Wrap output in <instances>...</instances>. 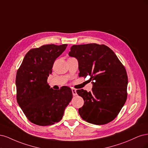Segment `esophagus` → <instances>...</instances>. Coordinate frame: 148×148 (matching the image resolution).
Masks as SVG:
<instances>
[{
  "label": "esophagus",
  "instance_id": "obj_1",
  "mask_svg": "<svg viewBox=\"0 0 148 148\" xmlns=\"http://www.w3.org/2000/svg\"><path fill=\"white\" fill-rule=\"evenodd\" d=\"M72 93L73 96H75V95H77V92H76V90L74 88H72Z\"/></svg>",
  "mask_w": 148,
  "mask_h": 148
}]
</instances>
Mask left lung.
Here are the masks:
<instances>
[{"mask_svg": "<svg viewBox=\"0 0 148 148\" xmlns=\"http://www.w3.org/2000/svg\"><path fill=\"white\" fill-rule=\"evenodd\" d=\"M70 56L78 60L79 77L90 75L92 91L77 90L84 104L79 109L84 121L95 125L111 122L121 111L127 98L128 77L123 65L105 45H74Z\"/></svg>", "mask_w": 148, "mask_h": 148, "instance_id": "1", "label": "left lung"}]
</instances>
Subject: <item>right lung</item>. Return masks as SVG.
I'll return each instance as SVG.
<instances>
[{
	"label": "right lung",
	"instance_id": "obj_1",
	"mask_svg": "<svg viewBox=\"0 0 148 148\" xmlns=\"http://www.w3.org/2000/svg\"><path fill=\"white\" fill-rule=\"evenodd\" d=\"M67 46L48 44L32 49L17 71V102L28 120L37 125H51L60 122L73 98L69 87L53 90L47 84L55 60Z\"/></svg>",
	"mask_w": 148,
	"mask_h": 148
}]
</instances>
